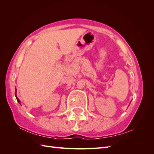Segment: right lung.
Masks as SVG:
<instances>
[{
	"instance_id": "right-lung-1",
	"label": "right lung",
	"mask_w": 154,
	"mask_h": 154,
	"mask_svg": "<svg viewBox=\"0 0 154 154\" xmlns=\"http://www.w3.org/2000/svg\"><path fill=\"white\" fill-rule=\"evenodd\" d=\"M16 92H17V90H16V91H15V96H16V98H17V100L18 101V103H20V100H18V97H17V95H16Z\"/></svg>"
}]
</instances>
